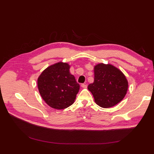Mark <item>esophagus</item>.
Wrapping results in <instances>:
<instances>
[{"mask_svg": "<svg viewBox=\"0 0 154 154\" xmlns=\"http://www.w3.org/2000/svg\"><path fill=\"white\" fill-rule=\"evenodd\" d=\"M82 88H86L87 87V84H84V83H83V84H82Z\"/></svg>", "mask_w": 154, "mask_h": 154, "instance_id": "34e87169", "label": "esophagus"}]
</instances>
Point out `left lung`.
Segmentation results:
<instances>
[{"label":"left lung","instance_id":"8db88e82","mask_svg":"<svg viewBox=\"0 0 154 154\" xmlns=\"http://www.w3.org/2000/svg\"><path fill=\"white\" fill-rule=\"evenodd\" d=\"M94 82L88 89L95 103L102 108H110L123 100L128 88V82L120 69L110 63H100L94 67Z\"/></svg>","mask_w":154,"mask_h":154}]
</instances>
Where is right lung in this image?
<instances>
[{
  "mask_svg": "<svg viewBox=\"0 0 154 154\" xmlns=\"http://www.w3.org/2000/svg\"><path fill=\"white\" fill-rule=\"evenodd\" d=\"M37 85L44 101L58 110L72 105L80 90V85L70 72V65L62 62L44 69L38 78Z\"/></svg>",
  "mask_w": 154,
  "mask_h": 154,
  "instance_id": "1",
  "label": "right lung"
}]
</instances>
